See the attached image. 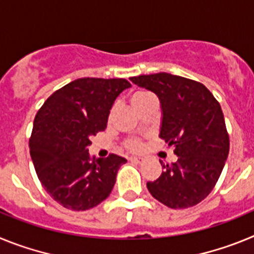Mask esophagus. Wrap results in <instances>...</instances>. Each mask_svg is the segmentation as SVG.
Segmentation results:
<instances>
[{
  "mask_svg": "<svg viewBox=\"0 0 254 254\" xmlns=\"http://www.w3.org/2000/svg\"><path fill=\"white\" fill-rule=\"evenodd\" d=\"M129 160L131 161H136V163H141V161L143 160L142 158H138V156H132V158H129Z\"/></svg>",
  "mask_w": 254,
  "mask_h": 254,
  "instance_id": "1",
  "label": "esophagus"
}]
</instances>
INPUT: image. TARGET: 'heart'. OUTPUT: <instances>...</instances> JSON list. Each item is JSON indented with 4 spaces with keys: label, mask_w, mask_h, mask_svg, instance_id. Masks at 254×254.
<instances>
[{
    "label": "heart",
    "mask_w": 254,
    "mask_h": 254,
    "mask_svg": "<svg viewBox=\"0 0 254 254\" xmlns=\"http://www.w3.org/2000/svg\"><path fill=\"white\" fill-rule=\"evenodd\" d=\"M151 95L152 94L146 93V91H140V93H136L133 96H132L131 102H132V104H133V103H137V102H140V100L146 99V98H149V96H151ZM127 147H128L129 150L137 151V150H140V147H141V142L137 140H131L127 142Z\"/></svg>",
    "instance_id": "b5f03b06"
}]
</instances>
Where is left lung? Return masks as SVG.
Here are the masks:
<instances>
[{
  "instance_id": "left-lung-1",
  "label": "left lung",
  "mask_w": 254,
  "mask_h": 254,
  "mask_svg": "<svg viewBox=\"0 0 254 254\" xmlns=\"http://www.w3.org/2000/svg\"><path fill=\"white\" fill-rule=\"evenodd\" d=\"M160 100L159 137L174 146L176 163L147 182L154 198L170 208H187L208 196L229 154V134L219 102L201 82L167 72L129 78Z\"/></svg>"
}]
</instances>
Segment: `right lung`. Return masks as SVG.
<instances>
[{
  "mask_svg": "<svg viewBox=\"0 0 254 254\" xmlns=\"http://www.w3.org/2000/svg\"><path fill=\"white\" fill-rule=\"evenodd\" d=\"M131 87L125 78L82 77L55 91L34 120L29 141L38 178L52 198L85 211L104 201L125 158H90V138L107 128L114 100Z\"/></svg>",
  "mask_w": 254,
  "mask_h": 254,
  "instance_id": "obj_1",
  "label": "right lung"
}]
</instances>
